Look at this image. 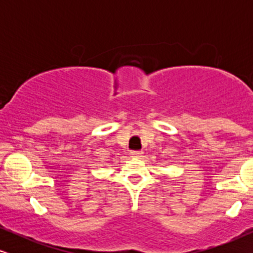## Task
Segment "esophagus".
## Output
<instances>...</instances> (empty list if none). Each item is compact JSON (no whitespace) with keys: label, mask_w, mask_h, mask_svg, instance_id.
<instances>
[{"label":"esophagus","mask_w":253,"mask_h":253,"mask_svg":"<svg viewBox=\"0 0 253 253\" xmlns=\"http://www.w3.org/2000/svg\"><path fill=\"white\" fill-rule=\"evenodd\" d=\"M143 151H130L129 155L133 158H140V157H143Z\"/></svg>","instance_id":"esophagus-1"}]
</instances>
